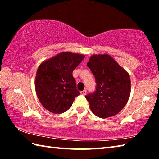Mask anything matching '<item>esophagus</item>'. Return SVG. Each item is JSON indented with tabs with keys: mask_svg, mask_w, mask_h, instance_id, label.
I'll use <instances>...</instances> for the list:
<instances>
[{
	"mask_svg": "<svg viewBox=\"0 0 159 159\" xmlns=\"http://www.w3.org/2000/svg\"><path fill=\"white\" fill-rule=\"evenodd\" d=\"M86 93H87V92H86L85 90H83V91H81V92H80V94H81V95H85Z\"/></svg>",
	"mask_w": 159,
	"mask_h": 159,
	"instance_id": "esophagus-1",
	"label": "esophagus"
}]
</instances>
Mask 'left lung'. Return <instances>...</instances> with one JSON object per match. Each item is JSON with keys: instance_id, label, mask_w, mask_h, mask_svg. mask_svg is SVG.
<instances>
[{"instance_id": "8db88e82", "label": "left lung", "mask_w": 159, "mask_h": 159, "mask_svg": "<svg viewBox=\"0 0 159 159\" xmlns=\"http://www.w3.org/2000/svg\"><path fill=\"white\" fill-rule=\"evenodd\" d=\"M87 66L95 76L97 83L95 92L85 96L90 110L102 118L116 115L130 98V75L107 54L93 55Z\"/></svg>"}]
</instances>
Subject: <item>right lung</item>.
<instances>
[{
  "label": "right lung",
  "instance_id": "add662e5",
  "mask_svg": "<svg viewBox=\"0 0 159 159\" xmlns=\"http://www.w3.org/2000/svg\"><path fill=\"white\" fill-rule=\"evenodd\" d=\"M84 55L61 52L43 61L37 69L35 90L45 109L54 114L66 111L80 92L72 72Z\"/></svg>",
  "mask_w": 159,
  "mask_h": 159
}]
</instances>
